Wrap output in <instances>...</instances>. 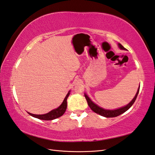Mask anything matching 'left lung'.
<instances>
[{
	"label": "left lung",
	"instance_id": "8db88e82",
	"mask_svg": "<svg viewBox=\"0 0 155 155\" xmlns=\"http://www.w3.org/2000/svg\"><path fill=\"white\" fill-rule=\"evenodd\" d=\"M118 46L122 50H126L124 46H123L122 45H120V43H118ZM139 91H140V88H138L136 96H135L133 100L131 101L128 105H126L125 107H122V108H119V109H115V110H106V109H104L103 108H101L99 106H97V105L95 104L94 102L91 101L90 99L88 97V96H87L86 94H84V96L86 97L87 103H88V106L90 107V109H92L94 112H95L97 114H100V115H101L103 117H105L107 118H111V117H118L120 115V114L126 112L127 110H128L132 106L135 101H136L137 96L138 95V93H139Z\"/></svg>",
	"mask_w": 155,
	"mask_h": 155
}]
</instances>
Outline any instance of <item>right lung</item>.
<instances>
[{"label": "right lung", "instance_id": "obj_1", "mask_svg": "<svg viewBox=\"0 0 155 155\" xmlns=\"http://www.w3.org/2000/svg\"><path fill=\"white\" fill-rule=\"evenodd\" d=\"M69 92L70 91L68 92V94H67V96H65L61 105L59 106L58 108L51 110L50 112L45 114H31L30 113H28L31 116L37 118L38 119H41V120H51L61 117L65 112L66 109H67V97H69L70 94Z\"/></svg>", "mask_w": 155, "mask_h": 155}]
</instances>
